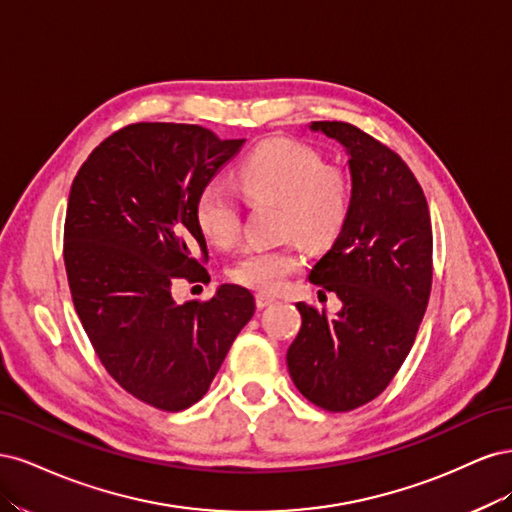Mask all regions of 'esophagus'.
<instances>
[{
    "instance_id": "esophagus-1",
    "label": "esophagus",
    "mask_w": 512,
    "mask_h": 512,
    "mask_svg": "<svg viewBox=\"0 0 512 512\" xmlns=\"http://www.w3.org/2000/svg\"><path fill=\"white\" fill-rule=\"evenodd\" d=\"M277 299L275 297H271V294H256V305H258V309H265V307H269V305H273Z\"/></svg>"
}]
</instances>
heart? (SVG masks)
I'll return each mask as SVG.
<instances>
[{
  "label": "heart",
  "mask_w": 512,
  "mask_h": 512,
  "mask_svg": "<svg viewBox=\"0 0 512 512\" xmlns=\"http://www.w3.org/2000/svg\"><path fill=\"white\" fill-rule=\"evenodd\" d=\"M237 183L247 198L280 203L284 235L297 232L314 247L329 245L346 222L350 205L346 175L327 168L320 153L307 145L277 138L256 147L239 164ZM239 215L237 194L226 183L209 181L200 190L194 218L209 243L224 247L235 241ZM301 267L303 254L294 243L252 247L228 269V277L245 288L275 294Z\"/></svg>",
  "instance_id": "heart-1"
}]
</instances>
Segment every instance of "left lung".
I'll list each match as a JSON object with an SVG mask.
<instances>
[{"mask_svg": "<svg viewBox=\"0 0 512 512\" xmlns=\"http://www.w3.org/2000/svg\"><path fill=\"white\" fill-rule=\"evenodd\" d=\"M309 130L344 147L350 170L346 222L309 282L335 292L327 316L297 303L299 335L286 363L305 399L348 412L378 397L414 344L431 290V220L425 194L395 151L344 121Z\"/></svg>", "mask_w": 512, "mask_h": 512, "instance_id": "obj_1", "label": "left lung"}]
</instances>
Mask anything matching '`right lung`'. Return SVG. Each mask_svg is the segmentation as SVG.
Wrapping results in <instances>:
<instances>
[{
    "mask_svg": "<svg viewBox=\"0 0 512 512\" xmlns=\"http://www.w3.org/2000/svg\"><path fill=\"white\" fill-rule=\"evenodd\" d=\"M243 143L188 123H132L72 181L64 262L76 314L108 374L153 408L196 404L254 316L237 284L205 303L173 299L179 277L207 275L194 205Z\"/></svg>",
    "mask_w": 512,
    "mask_h": 512,
    "instance_id": "1",
    "label": "right lung"
}]
</instances>
